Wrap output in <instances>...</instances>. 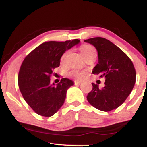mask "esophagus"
<instances>
[{"label":"esophagus","mask_w":147,"mask_h":147,"mask_svg":"<svg viewBox=\"0 0 147 147\" xmlns=\"http://www.w3.org/2000/svg\"><path fill=\"white\" fill-rule=\"evenodd\" d=\"M82 84V82H80V81H77V80L75 81V85H79V84Z\"/></svg>","instance_id":"34e87169"}]
</instances>
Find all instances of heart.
Listing matches in <instances>:
<instances>
[{"mask_svg": "<svg viewBox=\"0 0 147 147\" xmlns=\"http://www.w3.org/2000/svg\"><path fill=\"white\" fill-rule=\"evenodd\" d=\"M79 50H80L81 54H82V56H83L84 58L90 56V55H92V54L96 53V50L95 48H94L93 46H92V45L88 44L81 45L80 48H79ZM67 54H68V52H65V53H63V55H62L61 57V63H63V62L65 61ZM68 75L69 77H73V78H75L77 79H82L84 77V72L83 71H81V70H77V69H73V70L68 72Z\"/></svg>", "mask_w": 147, "mask_h": 147, "instance_id": "heart-1", "label": "heart"}]
</instances>
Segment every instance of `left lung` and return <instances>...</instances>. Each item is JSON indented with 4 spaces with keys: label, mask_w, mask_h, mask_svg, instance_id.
<instances>
[{
    "label": "left lung",
    "mask_w": 147,
    "mask_h": 147,
    "mask_svg": "<svg viewBox=\"0 0 147 147\" xmlns=\"http://www.w3.org/2000/svg\"><path fill=\"white\" fill-rule=\"evenodd\" d=\"M93 45L98 52V63L92 73L104 77L102 88L92 84L88 94L89 104L98 110L108 112L122 105L132 91L136 83L134 65L124 52L112 42L102 37L84 41Z\"/></svg>",
    "instance_id": "8db88e82"
}]
</instances>
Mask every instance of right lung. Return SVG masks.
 <instances>
[{"instance_id":"obj_1","label":"right lung","mask_w":147,"mask_h":147,"mask_svg":"<svg viewBox=\"0 0 147 147\" xmlns=\"http://www.w3.org/2000/svg\"><path fill=\"white\" fill-rule=\"evenodd\" d=\"M79 42L78 39L45 42L23 61L18 73V87L27 104L39 115L50 117L63 106L67 90L74 82L62 78L57 85L51 84L50 75L60 65L62 55Z\"/></svg>"}]
</instances>
